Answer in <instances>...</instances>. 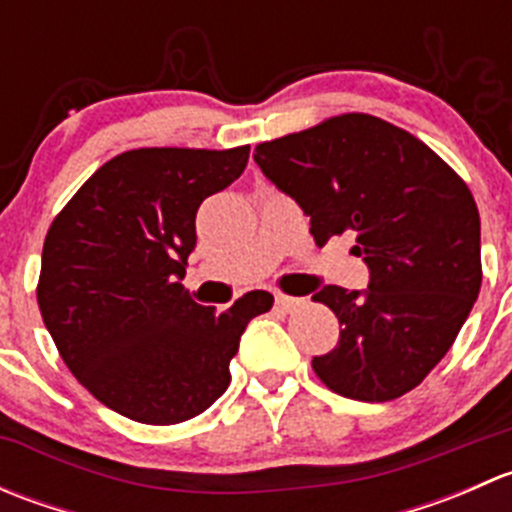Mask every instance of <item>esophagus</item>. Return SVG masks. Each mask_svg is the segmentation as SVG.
Returning a JSON list of instances; mask_svg holds the SVG:
<instances>
[{
    "label": "esophagus",
    "mask_w": 512,
    "mask_h": 512,
    "mask_svg": "<svg viewBox=\"0 0 512 512\" xmlns=\"http://www.w3.org/2000/svg\"><path fill=\"white\" fill-rule=\"evenodd\" d=\"M275 304L277 307L282 309V312H289V309H294L299 304V299L297 297H289V294H282V292H277L275 294Z\"/></svg>",
    "instance_id": "esophagus-1"
}]
</instances>
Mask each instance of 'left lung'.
Returning <instances> with one entry per match:
<instances>
[{
	"label": "left lung",
	"mask_w": 512,
	"mask_h": 512,
	"mask_svg": "<svg viewBox=\"0 0 512 512\" xmlns=\"http://www.w3.org/2000/svg\"><path fill=\"white\" fill-rule=\"evenodd\" d=\"M319 247L354 237L369 287L314 294L339 342L312 369L337 394L391 401L416 389L456 342L478 299L480 218L468 185L426 143L366 113L334 116L255 148Z\"/></svg>",
	"instance_id": "8db88e82"
}]
</instances>
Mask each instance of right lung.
<instances>
[{
  "label": "right lung",
  "mask_w": 512,
  "mask_h": 512,
  "mask_svg": "<svg viewBox=\"0 0 512 512\" xmlns=\"http://www.w3.org/2000/svg\"><path fill=\"white\" fill-rule=\"evenodd\" d=\"M250 146L136 148L111 158L56 215L41 252V317L84 389L116 414L170 426L230 384V359L272 294L225 312L183 287L200 203L237 180Z\"/></svg>",
  "instance_id": "add662e5"
}]
</instances>
